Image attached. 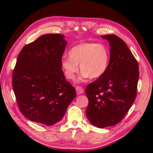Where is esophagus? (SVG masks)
I'll return each instance as SVG.
<instances>
[{"label": "esophagus", "mask_w": 153, "mask_h": 153, "mask_svg": "<svg viewBox=\"0 0 153 153\" xmlns=\"http://www.w3.org/2000/svg\"><path fill=\"white\" fill-rule=\"evenodd\" d=\"M76 90L77 93L78 94V95H81V94H83V92H84V89L82 88V87H80V86H77L76 87Z\"/></svg>", "instance_id": "1"}]
</instances>
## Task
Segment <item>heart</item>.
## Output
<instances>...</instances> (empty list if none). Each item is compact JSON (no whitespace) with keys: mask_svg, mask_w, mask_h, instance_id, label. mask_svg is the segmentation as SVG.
Wrapping results in <instances>:
<instances>
[{"mask_svg":"<svg viewBox=\"0 0 153 153\" xmlns=\"http://www.w3.org/2000/svg\"><path fill=\"white\" fill-rule=\"evenodd\" d=\"M69 56H64L61 68L68 79H74L79 71L80 81L87 78L97 79L106 73L109 66L110 53L105 45L96 43H82L75 45L69 51Z\"/></svg>","mask_w":153,"mask_h":153,"instance_id":"1","label":"heart"}]
</instances>
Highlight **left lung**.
<instances>
[{
  "mask_svg": "<svg viewBox=\"0 0 153 153\" xmlns=\"http://www.w3.org/2000/svg\"><path fill=\"white\" fill-rule=\"evenodd\" d=\"M109 42L110 60L106 73L85 89L89 105L86 115L97 128L115 126L126 116L137 95L139 66L122 39L101 36Z\"/></svg>",
  "mask_w": 153,
  "mask_h": 153,
  "instance_id": "8db88e82",
  "label": "left lung"
}]
</instances>
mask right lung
Here are the masks:
<instances>
[{
  "instance_id": "right-lung-1",
  "label": "right lung",
  "mask_w": 153,
  "mask_h": 153,
  "mask_svg": "<svg viewBox=\"0 0 153 153\" xmlns=\"http://www.w3.org/2000/svg\"><path fill=\"white\" fill-rule=\"evenodd\" d=\"M67 45L60 34H46L25 45L12 74L19 109L32 122L53 126L63 118L76 96L61 68Z\"/></svg>"
}]
</instances>
